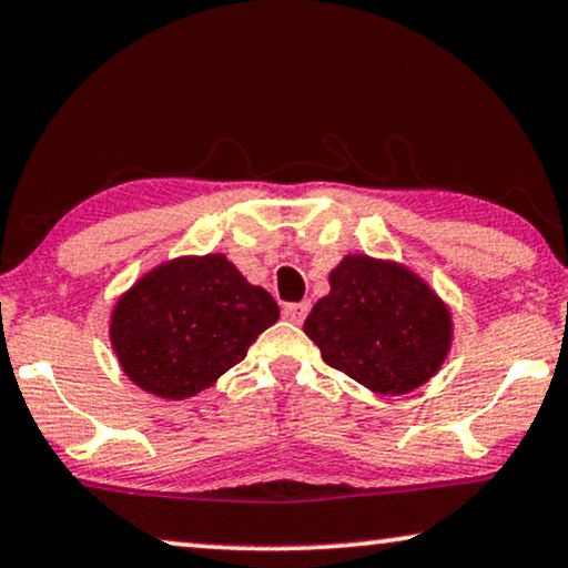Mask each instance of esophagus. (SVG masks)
I'll return each mask as SVG.
<instances>
[{"label": "esophagus", "mask_w": 568, "mask_h": 568, "mask_svg": "<svg viewBox=\"0 0 568 568\" xmlns=\"http://www.w3.org/2000/svg\"><path fill=\"white\" fill-rule=\"evenodd\" d=\"M307 312H310V302H294V304H286V307H284V317L290 320V323L300 325L302 320L307 317Z\"/></svg>", "instance_id": "1"}]
</instances>
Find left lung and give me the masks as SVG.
Segmentation results:
<instances>
[{
  "label": "left lung",
  "instance_id": "8db88e82",
  "mask_svg": "<svg viewBox=\"0 0 568 568\" xmlns=\"http://www.w3.org/2000/svg\"><path fill=\"white\" fill-rule=\"evenodd\" d=\"M327 282L331 292L302 327L327 366L392 397L440 372L454 345V312L417 271L394 258L348 253Z\"/></svg>",
  "mask_w": 568,
  "mask_h": 568
}]
</instances>
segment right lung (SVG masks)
<instances>
[{"instance_id":"right-lung-1","label":"right lung","mask_w":568,"mask_h":568,"mask_svg":"<svg viewBox=\"0 0 568 568\" xmlns=\"http://www.w3.org/2000/svg\"><path fill=\"white\" fill-rule=\"evenodd\" d=\"M278 320V304L225 253L176 256L148 268L110 312V343L130 382L189 399L241 364Z\"/></svg>"}]
</instances>
